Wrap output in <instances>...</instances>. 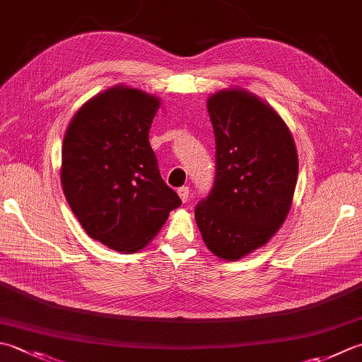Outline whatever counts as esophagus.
I'll use <instances>...</instances> for the list:
<instances>
[{"label": "esophagus", "instance_id": "1", "mask_svg": "<svg viewBox=\"0 0 362 362\" xmlns=\"http://www.w3.org/2000/svg\"><path fill=\"white\" fill-rule=\"evenodd\" d=\"M177 194H179L182 202H188V199H189V188L188 187H182V188L177 189Z\"/></svg>", "mask_w": 362, "mask_h": 362}]
</instances>
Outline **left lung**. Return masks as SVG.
Returning <instances> with one entry per match:
<instances>
[{
  "mask_svg": "<svg viewBox=\"0 0 362 362\" xmlns=\"http://www.w3.org/2000/svg\"><path fill=\"white\" fill-rule=\"evenodd\" d=\"M216 144L215 185L194 218L216 257L243 259L284 224L298 180V153L278 111L243 88L207 98Z\"/></svg>",
  "mask_w": 362,
  "mask_h": 362,
  "instance_id": "1",
  "label": "left lung"
}]
</instances>
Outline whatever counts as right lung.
Listing matches in <instances>:
<instances>
[{"instance_id":"right-lung-1","label":"right lung","mask_w":362,"mask_h":362,"mask_svg":"<svg viewBox=\"0 0 362 362\" xmlns=\"http://www.w3.org/2000/svg\"><path fill=\"white\" fill-rule=\"evenodd\" d=\"M160 103L116 84L89 98L64 134V196L88 235L117 252L143 250L182 204L148 143Z\"/></svg>"}]
</instances>
